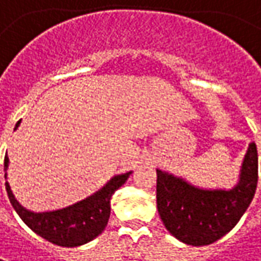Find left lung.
<instances>
[{
	"label": "left lung",
	"instance_id": "8db88e82",
	"mask_svg": "<svg viewBox=\"0 0 261 261\" xmlns=\"http://www.w3.org/2000/svg\"><path fill=\"white\" fill-rule=\"evenodd\" d=\"M156 202L165 227L190 246L215 243L233 229L254 197L258 179L256 143L244 154L239 183L233 189H200L156 169Z\"/></svg>",
	"mask_w": 261,
	"mask_h": 261
}]
</instances>
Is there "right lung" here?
I'll use <instances>...</instances> for the list:
<instances>
[{
	"label": "right lung",
	"mask_w": 261,
	"mask_h": 261,
	"mask_svg": "<svg viewBox=\"0 0 261 261\" xmlns=\"http://www.w3.org/2000/svg\"><path fill=\"white\" fill-rule=\"evenodd\" d=\"M21 120L17 122L15 129ZM8 163L10 159L5 156L4 170L8 169ZM130 173L132 172L113 176L100 190L81 202L73 203L64 209L42 213H34L22 207L12 195L8 182L5 183V189L12 207L30 229L54 244L62 247H76L93 240L107 227L111 215V197L126 182Z\"/></svg>",
	"instance_id": "add662e5"
}]
</instances>
